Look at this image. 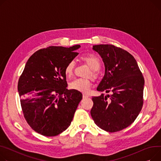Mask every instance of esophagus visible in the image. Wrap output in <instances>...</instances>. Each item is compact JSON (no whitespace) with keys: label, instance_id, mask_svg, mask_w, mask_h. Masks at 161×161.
I'll return each instance as SVG.
<instances>
[{"label":"esophagus","instance_id":"obj_1","mask_svg":"<svg viewBox=\"0 0 161 161\" xmlns=\"http://www.w3.org/2000/svg\"><path fill=\"white\" fill-rule=\"evenodd\" d=\"M89 97V96L87 94H83V98H88Z\"/></svg>","mask_w":161,"mask_h":161}]
</instances>
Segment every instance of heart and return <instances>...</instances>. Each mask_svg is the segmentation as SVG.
Masks as SVG:
<instances>
[{
    "mask_svg": "<svg viewBox=\"0 0 161 161\" xmlns=\"http://www.w3.org/2000/svg\"><path fill=\"white\" fill-rule=\"evenodd\" d=\"M81 60L84 61L91 69V72H89V76H91L93 78H96L98 76V70L100 69L101 62L98 56L92 53L85 54L81 56ZM75 67V62L72 60L69 61L65 67V74L67 77H70L74 72ZM91 85V82L89 80L78 78L72 80L70 84L69 87L71 89L77 91L81 92H88L89 88Z\"/></svg>",
    "mask_w": 161,
    "mask_h": 161,
    "instance_id": "obj_1",
    "label": "heart"
}]
</instances>
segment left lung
Segmentation results:
<instances>
[{
	"label": "left lung",
	"mask_w": 161,
	"mask_h": 161,
	"mask_svg": "<svg viewBox=\"0 0 161 161\" xmlns=\"http://www.w3.org/2000/svg\"><path fill=\"white\" fill-rule=\"evenodd\" d=\"M92 49L99 53L105 65L97 91L112 94L92 98L91 116L106 131H121L135 121L142 109L144 77L136 61L126 50L113 45H94Z\"/></svg>",
	"instance_id": "left-lung-1"
}]
</instances>
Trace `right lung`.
<instances>
[{
  "label": "right lung",
  "mask_w": 161,
  "mask_h": 161,
  "mask_svg": "<svg viewBox=\"0 0 161 161\" xmlns=\"http://www.w3.org/2000/svg\"><path fill=\"white\" fill-rule=\"evenodd\" d=\"M80 47L52 46L37 50L19 78L18 92L24 116L42 135L53 136L66 130L82 99L80 92L67 89L64 71Z\"/></svg>",
  "instance_id": "1"
}]
</instances>
